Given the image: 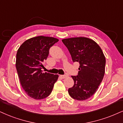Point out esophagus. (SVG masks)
Returning <instances> with one entry per match:
<instances>
[{"mask_svg": "<svg viewBox=\"0 0 123 123\" xmlns=\"http://www.w3.org/2000/svg\"><path fill=\"white\" fill-rule=\"evenodd\" d=\"M67 76H68L67 75H60V77H61V78H62L63 79H65V78H67Z\"/></svg>", "mask_w": 123, "mask_h": 123, "instance_id": "obj_1", "label": "esophagus"}]
</instances>
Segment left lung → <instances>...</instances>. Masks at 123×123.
<instances>
[{"label":"left lung","instance_id":"obj_1","mask_svg":"<svg viewBox=\"0 0 123 123\" xmlns=\"http://www.w3.org/2000/svg\"><path fill=\"white\" fill-rule=\"evenodd\" d=\"M74 62L80 64L78 75L71 76L74 85L68 89L71 97L85 100L95 93L105 73V57L102 49L95 41L84 37L62 40Z\"/></svg>","mask_w":123,"mask_h":123}]
</instances>
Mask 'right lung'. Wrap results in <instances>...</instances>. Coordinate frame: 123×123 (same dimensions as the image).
I'll list each match as a JSON object with an SVG mask.
<instances>
[{
  "mask_svg": "<svg viewBox=\"0 0 123 123\" xmlns=\"http://www.w3.org/2000/svg\"><path fill=\"white\" fill-rule=\"evenodd\" d=\"M58 41L52 37L36 36L25 40L18 50L16 68L20 82L27 95L34 99L49 96L59 78L42 70L50 47Z\"/></svg>",
  "mask_w": 123,
  "mask_h": 123,
  "instance_id": "obj_1",
  "label": "right lung"
}]
</instances>
